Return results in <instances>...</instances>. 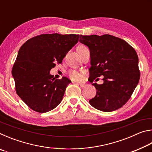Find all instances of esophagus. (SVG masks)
<instances>
[{"instance_id": "obj_1", "label": "esophagus", "mask_w": 152, "mask_h": 152, "mask_svg": "<svg viewBox=\"0 0 152 152\" xmlns=\"http://www.w3.org/2000/svg\"><path fill=\"white\" fill-rule=\"evenodd\" d=\"M79 85H80V86L81 87V88H84V87L86 86V84H80Z\"/></svg>"}]
</instances>
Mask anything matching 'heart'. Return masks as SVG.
I'll list each match as a JSON object with an SVG mask.
<instances>
[{
	"label": "heart",
	"instance_id": "b5f03b06",
	"mask_svg": "<svg viewBox=\"0 0 152 152\" xmlns=\"http://www.w3.org/2000/svg\"><path fill=\"white\" fill-rule=\"evenodd\" d=\"M85 48V46H80V47H79V48ZM69 74H70V77L73 80L79 81L82 79L81 74L77 71H71Z\"/></svg>",
	"mask_w": 152,
	"mask_h": 152
}]
</instances>
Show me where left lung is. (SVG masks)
<instances>
[{"mask_svg": "<svg viewBox=\"0 0 152 152\" xmlns=\"http://www.w3.org/2000/svg\"><path fill=\"white\" fill-rule=\"evenodd\" d=\"M80 42L91 53L90 78L103 76V84L93 83L96 94L91 106L104 112L122 107L130 99L140 80L138 56L125 40L110 35H80Z\"/></svg>", "mask_w": 152, "mask_h": 152, "instance_id": "obj_1", "label": "left lung"}]
</instances>
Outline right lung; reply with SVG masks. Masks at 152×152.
Returning <instances> with one entry per match:
<instances>
[{"instance_id": "1", "label": "right lung", "mask_w": 152, "mask_h": 152, "mask_svg": "<svg viewBox=\"0 0 152 152\" xmlns=\"http://www.w3.org/2000/svg\"><path fill=\"white\" fill-rule=\"evenodd\" d=\"M80 35L42 34L27 40L19 49L12 70L16 92L25 104L38 113L56 108L71 81L56 79L50 70L61 64L78 42Z\"/></svg>"}]
</instances>
